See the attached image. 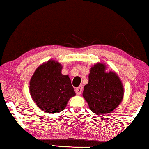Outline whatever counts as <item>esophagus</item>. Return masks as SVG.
Listing matches in <instances>:
<instances>
[{"label": "esophagus", "mask_w": 149, "mask_h": 149, "mask_svg": "<svg viewBox=\"0 0 149 149\" xmlns=\"http://www.w3.org/2000/svg\"><path fill=\"white\" fill-rule=\"evenodd\" d=\"M75 91H76L77 94L80 95L83 91V86H79L78 87H77V88L75 89Z\"/></svg>", "instance_id": "1"}]
</instances>
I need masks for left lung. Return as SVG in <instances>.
<instances>
[{
  "mask_svg": "<svg viewBox=\"0 0 149 149\" xmlns=\"http://www.w3.org/2000/svg\"><path fill=\"white\" fill-rule=\"evenodd\" d=\"M106 65L97 63L90 68L89 82L85 85L83 96L89 109L97 115L112 112L121 102L124 90L122 82L115 72H106Z\"/></svg>",
  "mask_w": 149,
  "mask_h": 149,
  "instance_id": "1",
  "label": "left lung"
}]
</instances>
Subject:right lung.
<instances>
[{"instance_id":"obj_1","label":"right lung","mask_w":149,"mask_h":149,"mask_svg":"<svg viewBox=\"0 0 149 149\" xmlns=\"http://www.w3.org/2000/svg\"><path fill=\"white\" fill-rule=\"evenodd\" d=\"M62 66L50 60L36 68L30 81V93L37 107L54 114L62 111L76 93L68 75L62 74Z\"/></svg>"}]
</instances>
